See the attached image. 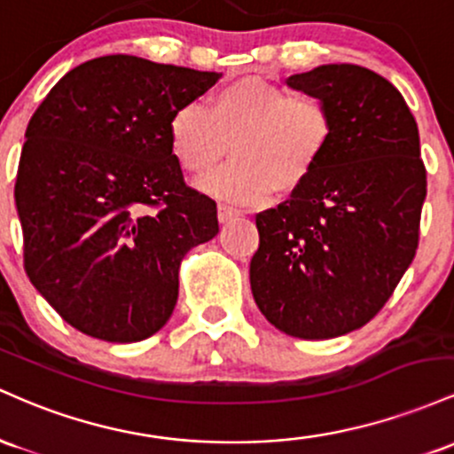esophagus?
<instances>
[{
    "instance_id": "obj_1",
    "label": "esophagus",
    "mask_w": 454,
    "mask_h": 454,
    "mask_svg": "<svg viewBox=\"0 0 454 454\" xmlns=\"http://www.w3.org/2000/svg\"><path fill=\"white\" fill-rule=\"evenodd\" d=\"M240 210H238V207H233V206H225V203H221V206H218V221L221 223H229L231 221V218H236V216H240Z\"/></svg>"
}]
</instances>
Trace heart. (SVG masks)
Masks as SVG:
<instances>
[{"instance_id":"heart-1","label":"heart","mask_w":454,"mask_h":454,"mask_svg":"<svg viewBox=\"0 0 454 454\" xmlns=\"http://www.w3.org/2000/svg\"><path fill=\"white\" fill-rule=\"evenodd\" d=\"M334 121L324 100L292 94L257 76H242L207 96L206 109L186 103L169 120V145L188 176L216 167L231 144L233 160L206 188L238 203L292 195L317 171L333 144Z\"/></svg>"}]
</instances>
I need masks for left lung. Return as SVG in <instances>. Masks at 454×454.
<instances>
[{
    "label": "left lung",
    "mask_w": 454,
    "mask_h": 454,
    "mask_svg": "<svg viewBox=\"0 0 454 454\" xmlns=\"http://www.w3.org/2000/svg\"><path fill=\"white\" fill-rule=\"evenodd\" d=\"M287 85L324 100L333 144L307 184L254 216L251 289L281 333L334 339L380 313L419 248V126L401 91L363 66H317Z\"/></svg>",
    "instance_id": "1"
}]
</instances>
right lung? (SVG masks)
I'll list each match as a JSON object with an SVG mask.
<instances>
[{"label": "right lung", "instance_id": "1", "mask_svg": "<svg viewBox=\"0 0 454 454\" xmlns=\"http://www.w3.org/2000/svg\"><path fill=\"white\" fill-rule=\"evenodd\" d=\"M221 73L105 55L66 73L25 130L14 201L29 281L79 333L135 343L169 322L216 203L171 154L173 111Z\"/></svg>", "mask_w": 454, "mask_h": 454}]
</instances>
